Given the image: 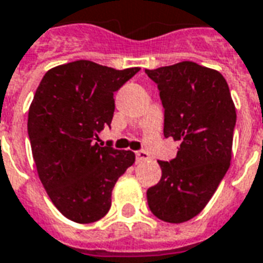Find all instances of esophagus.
<instances>
[{"instance_id": "1", "label": "esophagus", "mask_w": 263, "mask_h": 263, "mask_svg": "<svg viewBox=\"0 0 263 263\" xmlns=\"http://www.w3.org/2000/svg\"><path fill=\"white\" fill-rule=\"evenodd\" d=\"M149 160V155H147V152L145 151H138L137 152V161L138 163H141V161Z\"/></svg>"}]
</instances>
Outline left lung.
Wrapping results in <instances>:
<instances>
[{
    "instance_id": "8db88e82",
    "label": "left lung",
    "mask_w": 263,
    "mask_h": 263,
    "mask_svg": "<svg viewBox=\"0 0 263 263\" xmlns=\"http://www.w3.org/2000/svg\"><path fill=\"white\" fill-rule=\"evenodd\" d=\"M164 107V137L180 142L159 161L161 178L146 192L153 215L184 223L199 215L230 167L235 106L220 72L192 61L146 69Z\"/></svg>"
}]
</instances>
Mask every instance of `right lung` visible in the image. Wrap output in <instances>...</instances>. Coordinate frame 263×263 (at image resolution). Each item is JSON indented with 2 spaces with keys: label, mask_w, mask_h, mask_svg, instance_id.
<instances>
[{
  "label": "right lung",
  "mask_w": 263,
  "mask_h": 263,
  "mask_svg": "<svg viewBox=\"0 0 263 263\" xmlns=\"http://www.w3.org/2000/svg\"><path fill=\"white\" fill-rule=\"evenodd\" d=\"M138 71L79 60L48 69L34 93L28 116L33 160L54 206L75 223L107 215L117 180L135 161L134 152L96 139L111 124L114 92Z\"/></svg>",
  "instance_id": "add662e5"
}]
</instances>
